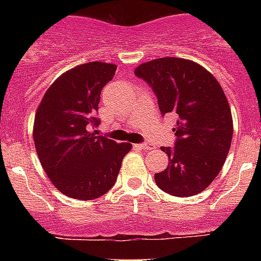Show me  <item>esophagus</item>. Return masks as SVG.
Wrapping results in <instances>:
<instances>
[{"instance_id": "obj_1", "label": "esophagus", "mask_w": 261, "mask_h": 261, "mask_svg": "<svg viewBox=\"0 0 261 261\" xmlns=\"http://www.w3.org/2000/svg\"><path fill=\"white\" fill-rule=\"evenodd\" d=\"M137 146L145 149V150H153V149H155V146L153 144H149V142H146V144H138Z\"/></svg>"}]
</instances>
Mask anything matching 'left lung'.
Listing matches in <instances>:
<instances>
[{
    "mask_svg": "<svg viewBox=\"0 0 261 261\" xmlns=\"http://www.w3.org/2000/svg\"><path fill=\"white\" fill-rule=\"evenodd\" d=\"M135 74L153 89L162 116L176 117L174 147L156 186L176 197H188L211 186L221 171L232 140L231 111L212 73L186 59L162 57L144 62Z\"/></svg>",
    "mask_w": 261,
    "mask_h": 261,
    "instance_id": "left-lung-1",
    "label": "left lung"
}]
</instances>
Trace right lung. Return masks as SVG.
Here are the masks:
<instances>
[{
  "instance_id": "obj_1",
  "label": "right lung",
  "mask_w": 261,
  "mask_h": 261,
  "mask_svg": "<svg viewBox=\"0 0 261 261\" xmlns=\"http://www.w3.org/2000/svg\"><path fill=\"white\" fill-rule=\"evenodd\" d=\"M115 64L93 61L60 75L36 110L34 142L53 186L65 196L94 200L114 187L128 142L117 144L90 128L98 126L100 91L114 78Z\"/></svg>"
}]
</instances>
